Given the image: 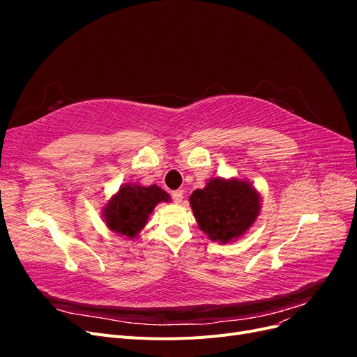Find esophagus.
Instances as JSON below:
<instances>
[{
	"label": "esophagus",
	"instance_id": "obj_1",
	"mask_svg": "<svg viewBox=\"0 0 357 357\" xmlns=\"http://www.w3.org/2000/svg\"><path fill=\"white\" fill-rule=\"evenodd\" d=\"M171 197H172V199H174V202H181V199H183V190H174V192H171Z\"/></svg>",
	"mask_w": 357,
	"mask_h": 357
}]
</instances>
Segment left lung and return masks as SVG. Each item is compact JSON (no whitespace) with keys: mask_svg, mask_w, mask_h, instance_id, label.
Returning a JSON list of instances; mask_svg holds the SVG:
<instances>
[{"mask_svg":"<svg viewBox=\"0 0 357 357\" xmlns=\"http://www.w3.org/2000/svg\"><path fill=\"white\" fill-rule=\"evenodd\" d=\"M199 229L211 241L226 244L240 238L261 211V195L252 183L211 178L189 198Z\"/></svg>","mask_w":357,"mask_h":357,"instance_id":"obj_1","label":"left lung"}]
</instances>
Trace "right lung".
Instances as JSON below:
<instances>
[{
    "label": "right lung",
    "instance_id": "obj_1",
    "mask_svg": "<svg viewBox=\"0 0 357 357\" xmlns=\"http://www.w3.org/2000/svg\"><path fill=\"white\" fill-rule=\"evenodd\" d=\"M171 198L159 186L122 185L116 195L102 208V218L109 229L135 238L149 219V214L159 202H168Z\"/></svg>",
    "mask_w": 357,
    "mask_h": 357
}]
</instances>
